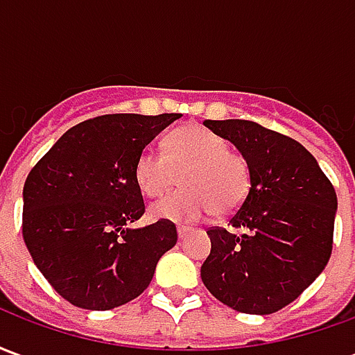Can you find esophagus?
I'll list each match as a JSON object with an SVG mask.
<instances>
[{
    "label": "esophagus",
    "mask_w": 355,
    "mask_h": 355,
    "mask_svg": "<svg viewBox=\"0 0 355 355\" xmlns=\"http://www.w3.org/2000/svg\"><path fill=\"white\" fill-rule=\"evenodd\" d=\"M190 232H192V228H190V226H177L178 238H186V236H188Z\"/></svg>",
    "instance_id": "esophagus-1"
}]
</instances>
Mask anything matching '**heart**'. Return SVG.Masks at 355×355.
Returning <instances> with one entry per match:
<instances>
[{"label":"heart","mask_w":355,"mask_h":355,"mask_svg":"<svg viewBox=\"0 0 355 355\" xmlns=\"http://www.w3.org/2000/svg\"><path fill=\"white\" fill-rule=\"evenodd\" d=\"M182 175V192L152 207V215L173 223H198L211 213L228 216L251 192V165L232 150L230 140L203 125H186L167 139V154L146 146L135 163V180L148 198L171 192Z\"/></svg>","instance_id":"heart-1"}]
</instances>
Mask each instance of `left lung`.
Wrapping results in <instances>:
<instances>
[{"label":"left lung","instance_id":"left-lung-1","mask_svg":"<svg viewBox=\"0 0 355 355\" xmlns=\"http://www.w3.org/2000/svg\"><path fill=\"white\" fill-rule=\"evenodd\" d=\"M205 127L223 135L251 165V192L213 226L201 282L223 304L243 313H274L291 304L327 266L333 251L336 192L300 142L247 119ZM232 227L244 230L234 234Z\"/></svg>","mask_w":355,"mask_h":355}]
</instances>
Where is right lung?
Wrapping results in <instances>:
<instances>
[{
    "instance_id": "right-lung-1",
    "label": "right lung",
    "mask_w": 355,
    "mask_h": 355,
    "mask_svg": "<svg viewBox=\"0 0 355 355\" xmlns=\"http://www.w3.org/2000/svg\"><path fill=\"white\" fill-rule=\"evenodd\" d=\"M180 114H106L73 125L28 173L22 238L60 297L83 310H112L144 293L177 226L144 215L135 163Z\"/></svg>"
}]
</instances>
